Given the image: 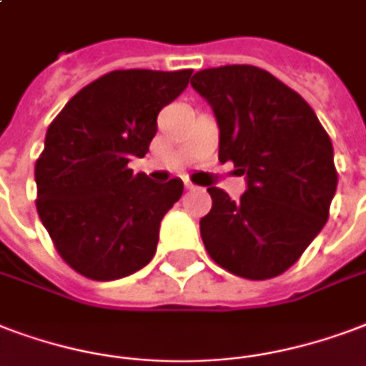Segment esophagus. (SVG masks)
Here are the masks:
<instances>
[{"mask_svg": "<svg viewBox=\"0 0 366 366\" xmlns=\"http://www.w3.org/2000/svg\"><path fill=\"white\" fill-rule=\"evenodd\" d=\"M184 188H186V189H195V184H192V182H189V180H186V178H184Z\"/></svg>", "mask_w": 366, "mask_h": 366, "instance_id": "34e87169", "label": "esophagus"}]
</instances>
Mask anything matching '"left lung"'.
Returning <instances> with one entry per match:
<instances>
[{
    "label": "left lung",
    "mask_w": 366,
    "mask_h": 366,
    "mask_svg": "<svg viewBox=\"0 0 366 366\" xmlns=\"http://www.w3.org/2000/svg\"><path fill=\"white\" fill-rule=\"evenodd\" d=\"M219 124V161L245 177L239 199L207 188L199 220L214 263L249 280L282 274L328 220L338 174L334 149L303 97L251 65L205 69L192 78Z\"/></svg>",
    "instance_id": "left-lung-1"
}]
</instances>
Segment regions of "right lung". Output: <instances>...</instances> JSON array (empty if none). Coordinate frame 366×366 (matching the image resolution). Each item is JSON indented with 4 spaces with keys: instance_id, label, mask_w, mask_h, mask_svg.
Here are the masks:
<instances>
[{
    "instance_id": "1",
    "label": "right lung",
    "mask_w": 366,
    "mask_h": 366,
    "mask_svg": "<svg viewBox=\"0 0 366 366\" xmlns=\"http://www.w3.org/2000/svg\"><path fill=\"white\" fill-rule=\"evenodd\" d=\"M189 76V69L107 72L47 128L36 161V207L61 257L86 278H124L155 255L161 220L184 184L134 177L128 163L149 152L159 111L188 88Z\"/></svg>"
}]
</instances>
